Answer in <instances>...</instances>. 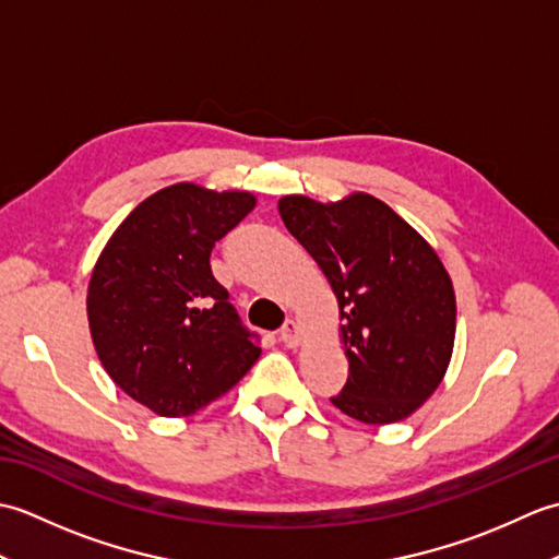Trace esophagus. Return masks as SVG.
<instances>
[{
  "label": "esophagus",
  "instance_id": "esophagus-1",
  "mask_svg": "<svg viewBox=\"0 0 559 559\" xmlns=\"http://www.w3.org/2000/svg\"><path fill=\"white\" fill-rule=\"evenodd\" d=\"M281 341L286 343L288 348L300 346V343H302V326L290 319V322H286V326L281 329Z\"/></svg>",
  "mask_w": 559,
  "mask_h": 559
}]
</instances>
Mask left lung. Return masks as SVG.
I'll use <instances>...</instances> for the list:
<instances>
[{
  "label": "left lung",
  "mask_w": 559,
  "mask_h": 559,
  "mask_svg": "<svg viewBox=\"0 0 559 559\" xmlns=\"http://www.w3.org/2000/svg\"><path fill=\"white\" fill-rule=\"evenodd\" d=\"M281 218L324 271L341 310L348 382L331 399L367 425L408 418L435 394L454 350V286L435 249L370 194L278 201Z\"/></svg>",
  "instance_id": "8db88e82"
}]
</instances>
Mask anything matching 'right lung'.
<instances>
[{
	"label": "right lung",
	"mask_w": 559,
	"mask_h": 559,
	"mask_svg": "<svg viewBox=\"0 0 559 559\" xmlns=\"http://www.w3.org/2000/svg\"><path fill=\"white\" fill-rule=\"evenodd\" d=\"M254 204L249 192L165 187L129 213L91 273L88 326L105 372L165 418L209 406L261 355L209 261Z\"/></svg>",
	"instance_id": "add662e5"
}]
</instances>
